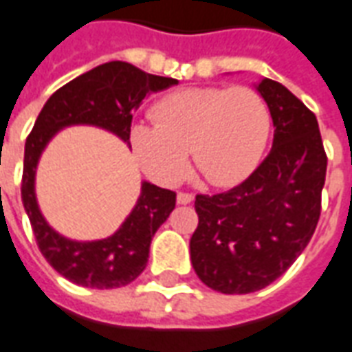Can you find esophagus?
Listing matches in <instances>:
<instances>
[{
  "label": "esophagus",
  "instance_id": "34e87169",
  "mask_svg": "<svg viewBox=\"0 0 352 352\" xmlns=\"http://www.w3.org/2000/svg\"><path fill=\"white\" fill-rule=\"evenodd\" d=\"M192 201H194V196L188 194V192H179V194H177V203H179V205H188V203Z\"/></svg>",
  "mask_w": 352,
  "mask_h": 352
}]
</instances>
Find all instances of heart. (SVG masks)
<instances>
[{
    "mask_svg": "<svg viewBox=\"0 0 352 352\" xmlns=\"http://www.w3.org/2000/svg\"><path fill=\"white\" fill-rule=\"evenodd\" d=\"M155 123L130 130L132 149L156 183L177 184L194 166L210 184L233 186L261 162L270 136V111L250 87H194L164 96Z\"/></svg>",
    "mask_w": 352,
    "mask_h": 352,
    "instance_id": "heart-1",
    "label": "heart"
}]
</instances>
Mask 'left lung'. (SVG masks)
<instances>
[{
    "mask_svg": "<svg viewBox=\"0 0 352 352\" xmlns=\"http://www.w3.org/2000/svg\"><path fill=\"white\" fill-rule=\"evenodd\" d=\"M256 89L274 123L272 149L239 186L196 196L192 267L223 295L254 293L278 280L308 246L321 216L327 153L317 119L282 83L263 78Z\"/></svg>",
    "mask_w": 352,
    "mask_h": 352,
    "instance_id": "left-lung-1",
    "label": "left lung"
}]
</instances>
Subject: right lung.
I'll list each match as a JSON object with an SVG mask.
<instances>
[{"label": "right lung", "instance_id": "obj_1", "mask_svg": "<svg viewBox=\"0 0 352 352\" xmlns=\"http://www.w3.org/2000/svg\"><path fill=\"white\" fill-rule=\"evenodd\" d=\"M177 83L175 78L155 76L124 61H110L57 89L38 113L25 140L23 209L30 216L41 254L72 283L91 289H116L134 282L145 270L156 229L175 209V192L143 181L134 209L113 235L100 241H72L52 229L38 209L35 196L38 158L52 138L72 124H93L130 145L134 110L147 95Z\"/></svg>", "mask_w": 352, "mask_h": 352}]
</instances>
